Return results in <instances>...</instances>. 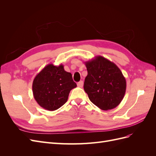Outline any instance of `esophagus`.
Segmentation results:
<instances>
[{
	"mask_svg": "<svg viewBox=\"0 0 156 156\" xmlns=\"http://www.w3.org/2000/svg\"><path fill=\"white\" fill-rule=\"evenodd\" d=\"M77 86H78L79 87L82 88V87H83V81H81L78 82V83H77Z\"/></svg>",
	"mask_w": 156,
	"mask_h": 156,
	"instance_id": "34e87169",
	"label": "esophagus"
}]
</instances>
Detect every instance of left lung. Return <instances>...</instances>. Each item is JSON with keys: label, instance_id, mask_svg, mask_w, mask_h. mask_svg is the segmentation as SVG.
<instances>
[{"label": "left lung", "instance_id": "left-lung-1", "mask_svg": "<svg viewBox=\"0 0 156 156\" xmlns=\"http://www.w3.org/2000/svg\"><path fill=\"white\" fill-rule=\"evenodd\" d=\"M88 75L84 90L94 105L101 110L112 109L124 97L126 81L119 68L111 61L97 56L84 62Z\"/></svg>", "mask_w": 156, "mask_h": 156}]
</instances>
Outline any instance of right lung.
Segmentation results:
<instances>
[{
  "label": "right lung",
  "mask_w": 156,
  "mask_h": 156,
  "mask_svg": "<svg viewBox=\"0 0 156 156\" xmlns=\"http://www.w3.org/2000/svg\"><path fill=\"white\" fill-rule=\"evenodd\" d=\"M76 87L72 73L66 72L62 64H49L34 79L32 92L40 107L53 111L67 101L70 91Z\"/></svg>",
  "instance_id": "right-lung-1"
}]
</instances>
